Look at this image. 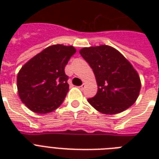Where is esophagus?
<instances>
[{
    "label": "esophagus",
    "mask_w": 159,
    "mask_h": 159,
    "mask_svg": "<svg viewBox=\"0 0 159 159\" xmlns=\"http://www.w3.org/2000/svg\"><path fill=\"white\" fill-rule=\"evenodd\" d=\"M78 88L81 90H83L85 88V84H82V86H80V87H78Z\"/></svg>",
    "instance_id": "34e87169"
}]
</instances>
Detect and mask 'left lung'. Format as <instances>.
<instances>
[{"label": "left lung", "instance_id": "1", "mask_svg": "<svg viewBox=\"0 0 159 159\" xmlns=\"http://www.w3.org/2000/svg\"><path fill=\"white\" fill-rule=\"evenodd\" d=\"M94 72L97 95L87 102L106 115L120 113L136 102L141 88L138 72L117 49L108 45L83 48L79 51Z\"/></svg>", "mask_w": 159, "mask_h": 159}]
</instances>
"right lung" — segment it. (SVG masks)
<instances>
[{"instance_id":"add662e5","label":"right lung","mask_w":159,"mask_h":159,"mask_svg":"<svg viewBox=\"0 0 159 159\" xmlns=\"http://www.w3.org/2000/svg\"><path fill=\"white\" fill-rule=\"evenodd\" d=\"M75 53L73 46L54 44L21 67L17 75L18 94L30 111L49 113L62 104L69 89L64 68Z\"/></svg>"}]
</instances>
